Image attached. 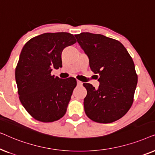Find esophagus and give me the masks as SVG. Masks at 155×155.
I'll return each instance as SVG.
<instances>
[{
    "mask_svg": "<svg viewBox=\"0 0 155 155\" xmlns=\"http://www.w3.org/2000/svg\"><path fill=\"white\" fill-rule=\"evenodd\" d=\"M77 84H78V86H81V85H82V82H80V80H77Z\"/></svg>",
    "mask_w": 155,
    "mask_h": 155,
    "instance_id": "esophagus-1",
    "label": "esophagus"
}]
</instances>
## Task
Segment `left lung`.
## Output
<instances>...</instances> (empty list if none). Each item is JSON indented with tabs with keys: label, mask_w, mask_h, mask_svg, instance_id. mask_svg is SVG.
<instances>
[{
	"label": "left lung",
	"mask_w": 155,
	"mask_h": 155,
	"mask_svg": "<svg viewBox=\"0 0 155 155\" xmlns=\"http://www.w3.org/2000/svg\"><path fill=\"white\" fill-rule=\"evenodd\" d=\"M75 37L88 56L91 71L99 75L98 89L83 83L87 92L84 99L86 115L101 124L120 119L133 104L137 83L132 58L116 39L90 32Z\"/></svg>",
	"instance_id": "obj_1"
}]
</instances>
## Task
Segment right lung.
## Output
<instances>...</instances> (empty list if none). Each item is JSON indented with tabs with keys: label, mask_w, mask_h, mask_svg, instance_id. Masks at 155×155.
I'll use <instances>...</instances> for the list:
<instances>
[{
	"label": "right lung",
	"mask_w": 155,
	"mask_h": 155,
	"mask_svg": "<svg viewBox=\"0 0 155 155\" xmlns=\"http://www.w3.org/2000/svg\"><path fill=\"white\" fill-rule=\"evenodd\" d=\"M75 42L70 33H44L23 46L15 68L19 99L39 121H56L66 113L77 81L74 78L54 77L51 73L62 67L63 50Z\"/></svg>",
	"instance_id": "add662e5"
}]
</instances>
